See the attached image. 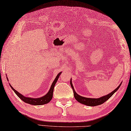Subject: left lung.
Listing matches in <instances>:
<instances>
[{
    "label": "left lung",
    "mask_w": 131,
    "mask_h": 131,
    "mask_svg": "<svg viewBox=\"0 0 131 131\" xmlns=\"http://www.w3.org/2000/svg\"><path fill=\"white\" fill-rule=\"evenodd\" d=\"M70 84L71 86V88L73 90L74 96L75 99L78 101L80 103H81V104L87 105V106H95L102 104L103 103H104L105 101H106L108 99H109L110 97L113 95V94L118 90L119 88L120 87V86L121 85V84L117 88L115 89V90H114L113 92H112L105 96L101 97L99 99H91V98H86V97L79 96V94H78L76 93V92L75 91L73 85L72 84L71 80H70Z\"/></svg>",
    "instance_id": "left-lung-1"
}]
</instances>
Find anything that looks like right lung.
I'll use <instances>...</instances> for the list:
<instances>
[{
  "mask_svg": "<svg viewBox=\"0 0 131 131\" xmlns=\"http://www.w3.org/2000/svg\"><path fill=\"white\" fill-rule=\"evenodd\" d=\"M61 73V72H60V73H59L57 74V75L56 76V79H54L53 82L52 83V84L51 85V88H50V90H49L48 92L47 93V94H46L45 96H44L43 97H40V98L33 99V98H30V97H25L23 95H22V94L19 93V92H18L17 91H16L15 89H14L12 87V86L10 85V84H9V85L10 86V87L12 88V89L13 90V91L15 92V93L17 94V96H18L19 98L23 100L24 102L27 103V104H29L30 105H41L46 104H48L49 102H50V101H51L52 99L54 85L56 84V83L58 78H59V77ZM7 78L8 79V78Z\"/></svg>",
  "mask_w": 131,
  "mask_h": 131,
  "instance_id": "add662e5",
  "label": "right lung"
}]
</instances>
